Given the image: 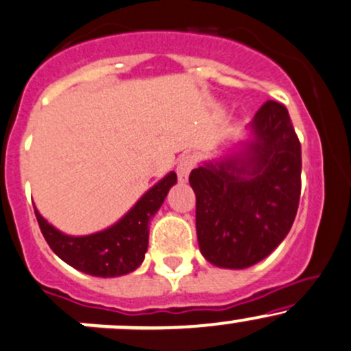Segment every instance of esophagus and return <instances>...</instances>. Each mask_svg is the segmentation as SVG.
<instances>
[{"instance_id":"esophagus-1","label":"esophagus","mask_w":351,"mask_h":351,"mask_svg":"<svg viewBox=\"0 0 351 351\" xmlns=\"http://www.w3.org/2000/svg\"><path fill=\"white\" fill-rule=\"evenodd\" d=\"M196 165V156L195 155H183L178 160V165H176V173H178L180 182H186L188 175H190L191 169L195 168Z\"/></svg>"}]
</instances>
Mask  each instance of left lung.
I'll list each match as a JSON object with an SVG mask.
<instances>
[{
    "mask_svg": "<svg viewBox=\"0 0 351 351\" xmlns=\"http://www.w3.org/2000/svg\"><path fill=\"white\" fill-rule=\"evenodd\" d=\"M243 156L190 173L203 256L221 268L267 258L293 225L302 193V145L285 105L268 99L252 123Z\"/></svg>",
    "mask_w": 351,
    "mask_h": 351,
    "instance_id": "1",
    "label": "left lung"
}]
</instances>
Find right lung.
I'll use <instances>...</instances> for the list:
<instances>
[{
	"mask_svg": "<svg viewBox=\"0 0 351 351\" xmlns=\"http://www.w3.org/2000/svg\"><path fill=\"white\" fill-rule=\"evenodd\" d=\"M176 183V173H169L111 228L88 237H68L53 228L34 210L46 243L73 268L93 276H121L132 273L143 261L148 250L149 219L155 217L169 188Z\"/></svg>",
	"mask_w": 351,
	"mask_h": 351,
	"instance_id": "right-lung-1",
	"label": "right lung"
}]
</instances>
